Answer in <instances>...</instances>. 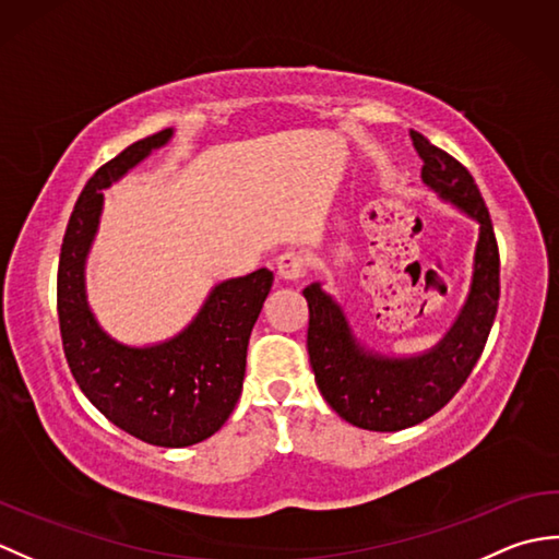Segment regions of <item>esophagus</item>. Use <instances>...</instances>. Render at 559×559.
<instances>
[{"label": "esophagus", "mask_w": 559, "mask_h": 559, "mask_svg": "<svg viewBox=\"0 0 559 559\" xmlns=\"http://www.w3.org/2000/svg\"><path fill=\"white\" fill-rule=\"evenodd\" d=\"M276 269H278V276L286 278V281H298L305 276V269H307V261L300 252H283L276 259Z\"/></svg>", "instance_id": "esophagus-1"}]
</instances>
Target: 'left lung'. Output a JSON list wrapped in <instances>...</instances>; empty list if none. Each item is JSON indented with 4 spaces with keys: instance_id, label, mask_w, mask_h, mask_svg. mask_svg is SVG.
<instances>
[{
    "instance_id": "8db88e82",
    "label": "left lung",
    "mask_w": 559,
    "mask_h": 559,
    "mask_svg": "<svg viewBox=\"0 0 559 559\" xmlns=\"http://www.w3.org/2000/svg\"><path fill=\"white\" fill-rule=\"evenodd\" d=\"M411 139L423 158L425 185L480 223L471 295L447 338L420 358H379L355 343L341 307L319 283L302 290L310 307L307 353L317 386L343 420L372 432L406 430L454 399L488 343L500 302V249L473 175L423 134L411 132Z\"/></svg>"
}]
</instances>
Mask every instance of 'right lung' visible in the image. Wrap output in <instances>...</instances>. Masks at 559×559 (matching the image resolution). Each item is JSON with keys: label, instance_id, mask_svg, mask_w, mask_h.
<instances>
[{"label": "right lung", "instance_id": "add662e5", "mask_svg": "<svg viewBox=\"0 0 559 559\" xmlns=\"http://www.w3.org/2000/svg\"><path fill=\"white\" fill-rule=\"evenodd\" d=\"M173 129L127 146L83 187L59 252L57 317L69 370L105 418L141 442L180 449L218 432L242 394L247 343L271 290L259 269L213 288L180 336L153 348H127L96 324L83 293V261L98 228L103 192L163 146Z\"/></svg>", "mask_w": 559, "mask_h": 559}]
</instances>
